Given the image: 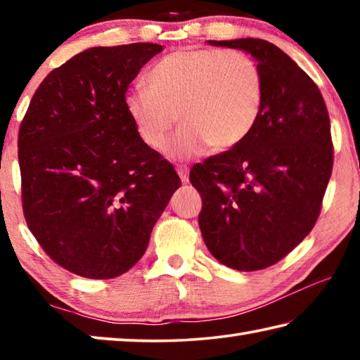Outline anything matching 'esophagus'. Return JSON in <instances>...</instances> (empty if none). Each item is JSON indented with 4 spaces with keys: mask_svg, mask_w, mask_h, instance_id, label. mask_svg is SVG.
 I'll use <instances>...</instances> for the list:
<instances>
[{
    "mask_svg": "<svg viewBox=\"0 0 360 360\" xmlns=\"http://www.w3.org/2000/svg\"><path fill=\"white\" fill-rule=\"evenodd\" d=\"M178 174L182 182H188V168L186 165H179L178 167Z\"/></svg>",
    "mask_w": 360,
    "mask_h": 360,
    "instance_id": "1",
    "label": "esophagus"
}]
</instances>
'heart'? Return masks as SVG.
<instances>
[{
    "mask_svg": "<svg viewBox=\"0 0 360 360\" xmlns=\"http://www.w3.org/2000/svg\"><path fill=\"white\" fill-rule=\"evenodd\" d=\"M148 87L124 98L138 136L160 149L176 120L181 129L165 146L172 158L230 150L254 131L265 100L264 72L241 51L184 47L167 53L146 75Z\"/></svg>",
    "mask_w": 360,
    "mask_h": 360,
    "instance_id": "obj_1",
    "label": "heart"
}]
</instances>
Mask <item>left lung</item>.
<instances>
[{"instance_id":"left-lung-1","label":"left lung","mask_w":360,"mask_h":360,"mask_svg":"<svg viewBox=\"0 0 360 360\" xmlns=\"http://www.w3.org/2000/svg\"><path fill=\"white\" fill-rule=\"evenodd\" d=\"M208 42L257 60L265 100L245 141L192 167L188 178L203 202L198 225L221 264L264 270L300 245L318 221L333 167L330 119L318 85L275 44Z\"/></svg>"}]
</instances>
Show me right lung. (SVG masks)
<instances>
[{"label":"right lung","instance_id":"1","mask_svg":"<svg viewBox=\"0 0 360 360\" xmlns=\"http://www.w3.org/2000/svg\"><path fill=\"white\" fill-rule=\"evenodd\" d=\"M160 44L92 47L47 75L19 130L22 206L56 264L109 279L143 257L181 179L125 112L129 85Z\"/></svg>","mask_w":360,"mask_h":360}]
</instances>
